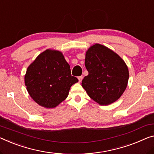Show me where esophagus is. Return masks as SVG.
I'll use <instances>...</instances> for the list:
<instances>
[{
	"instance_id": "34e87169",
	"label": "esophagus",
	"mask_w": 154,
	"mask_h": 154,
	"mask_svg": "<svg viewBox=\"0 0 154 154\" xmlns=\"http://www.w3.org/2000/svg\"><path fill=\"white\" fill-rule=\"evenodd\" d=\"M78 79H79V82H80L82 81V79H83V77H82V75H81V76H79V78H78Z\"/></svg>"
}]
</instances>
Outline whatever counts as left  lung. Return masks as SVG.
Wrapping results in <instances>:
<instances>
[{
  "mask_svg": "<svg viewBox=\"0 0 154 154\" xmlns=\"http://www.w3.org/2000/svg\"><path fill=\"white\" fill-rule=\"evenodd\" d=\"M85 65L89 74L82 80V86L91 99L107 105L121 96L128 82L129 71L117 54L96 44L86 52Z\"/></svg>",
  "mask_w": 154,
  "mask_h": 154,
  "instance_id": "left-lung-1",
  "label": "left lung"
}]
</instances>
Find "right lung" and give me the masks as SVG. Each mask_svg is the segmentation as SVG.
Segmentation results:
<instances>
[{
    "label": "right lung",
    "mask_w": 154,
    "mask_h": 154,
    "mask_svg": "<svg viewBox=\"0 0 154 154\" xmlns=\"http://www.w3.org/2000/svg\"><path fill=\"white\" fill-rule=\"evenodd\" d=\"M79 82L71 74L70 66L63 54L47 49L27 68L25 76L27 90L35 102L54 108L67 98L70 87Z\"/></svg>",
    "instance_id": "1"
}]
</instances>
